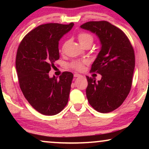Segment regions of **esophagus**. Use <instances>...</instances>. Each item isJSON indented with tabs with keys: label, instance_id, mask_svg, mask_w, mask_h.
<instances>
[{
	"label": "esophagus",
	"instance_id": "obj_1",
	"mask_svg": "<svg viewBox=\"0 0 149 149\" xmlns=\"http://www.w3.org/2000/svg\"><path fill=\"white\" fill-rule=\"evenodd\" d=\"M80 76H81V74H78V73H75V74H74V77H80Z\"/></svg>",
	"mask_w": 149,
	"mask_h": 149
}]
</instances>
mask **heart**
Masks as SVG:
<instances>
[{
    "label": "heart",
    "mask_w": 149,
    "mask_h": 149,
    "mask_svg": "<svg viewBox=\"0 0 149 149\" xmlns=\"http://www.w3.org/2000/svg\"><path fill=\"white\" fill-rule=\"evenodd\" d=\"M78 38L79 41L80 42L81 45H83L87 44V43H90L91 45L92 44L93 38V36L88 33H86V32H81L78 35ZM66 45V42H65L63 45V49L65 48V47ZM87 61L85 60L83 61V62H80V61H75L72 63V68L78 70H83V68H84V64H87Z\"/></svg>",
    "instance_id": "obj_1"
}]
</instances>
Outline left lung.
Wrapping results in <instances>:
<instances>
[{
  "label": "left lung",
  "mask_w": 149,
  "mask_h": 149,
  "mask_svg": "<svg viewBox=\"0 0 149 149\" xmlns=\"http://www.w3.org/2000/svg\"><path fill=\"white\" fill-rule=\"evenodd\" d=\"M80 27L95 34L101 46L91 70L102 78L96 81L87 77V100L95 111L110 113L122 104L131 89L135 67L133 47L125 33L109 22H88Z\"/></svg>",
  "instance_id": "1"
}]
</instances>
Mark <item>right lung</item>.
<instances>
[{"instance_id":"1","label":"right lung","mask_w":149,"mask_h":149,"mask_svg":"<svg viewBox=\"0 0 149 149\" xmlns=\"http://www.w3.org/2000/svg\"><path fill=\"white\" fill-rule=\"evenodd\" d=\"M73 26H38L24 36L18 47L15 66L20 89L30 104L42 115H57L68 103L73 74L64 72L58 79L50 77L49 72L60 58L59 40Z\"/></svg>"}]
</instances>
